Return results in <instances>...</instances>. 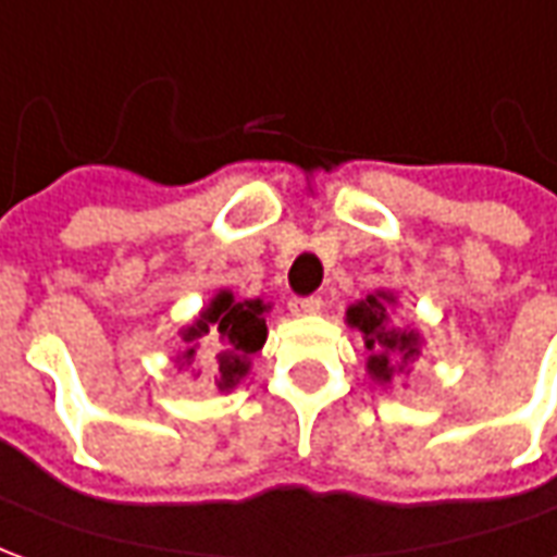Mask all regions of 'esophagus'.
Instances as JSON below:
<instances>
[{
  "mask_svg": "<svg viewBox=\"0 0 557 557\" xmlns=\"http://www.w3.org/2000/svg\"><path fill=\"white\" fill-rule=\"evenodd\" d=\"M322 310V301L310 295V298H292L289 301V313L292 315H313Z\"/></svg>",
  "mask_w": 557,
  "mask_h": 557,
  "instance_id": "34e87169",
  "label": "esophagus"
}]
</instances>
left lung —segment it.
I'll return each mask as SVG.
<instances>
[{
    "label": "left lung",
    "instance_id": "obj_1",
    "mask_svg": "<svg viewBox=\"0 0 557 557\" xmlns=\"http://www.w3.org/2000/svg\"><path fill=\"white\" fill-rule=\"evenodd\" d=\"M397 307V295L385 289L370 292L361 301L349 304L346 325L361 331L367 346V375L375 385L387 387L399 375H409L418 363L423 337L414 327H399L391 310Z\"/></svg>",
    "mask_w": 557,
    "mask_h": 557
}]
</instances>
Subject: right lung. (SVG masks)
I'll return each instance as SVG.
<instances>
[{"instance_id":"obj_1","label":"right lung","mask_w":557,"mask_h":557,"mask_svg":"<svg viewBox=\"0 0 557 557\" xmlns=\"http://www.w3.org/2000/svg\"><path fill=\"white\" fill-rule=\"evenodd\" d=\"M268 313L271 304L262 298H235L232 289H218L194 315V322L178 331V363L190 367L194 379H206L220 394H230L250 375L253 355L265 346ZM202 338L209 349L199 359L198 343Z\"/></svg>"}]
</instances>
